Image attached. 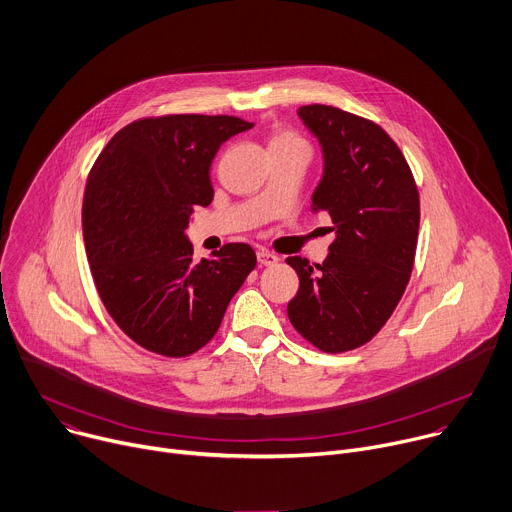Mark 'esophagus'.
I'll list each match as a JSON object with an SVG mask.
<instances>
[{
	"label": "esophagus",
	"mask_w": 512,
	"mask_h": 512,
	"mask_svg": "<svg viewBox=\"0 0 512 512\" xmlns=\"http://www.w3.org/2000/svg\"><path fill=\"white\" fill-rule=\"evenodd\" d=\"M257 261L261 263V265H275L277 261H280V257H277V255H273V253H269L267 249H259L257 251Z\"/></svg>",
	"instance_id": "obj_1"
}]
</instances>
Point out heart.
<instances>
[{"instance_id": "heart-1", "label": "heart", "mask_w": 512, "mask_h": 512, "mask_svg": "<svg viewBox=\"0 0 512 512\" xmlns=\"http://www.w3.org/2000/svg\"><path fill=\"white\" fill-rule=\"evenodd\" d=\"M284 149H308L304 138L290 128H273L269 134V151H284Z\"/></svg>"}]
</instances>
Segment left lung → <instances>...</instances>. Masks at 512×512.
Masks as SVG:
<instances>
[{"mask_svg":"<svg viewBox=\"0 0 512 512\" xmlns=\"http://www.w3.org/2000/svg\"><path fill=\"white\" fill-rule=\"evenodd\" d=\"M298 114L324 151L310 210L331 216L337 239L320 265L286 259L300 277L288 316L316 349L345 353L382 331L408 286L421 200L408 161L380 124L324 104Z\"/></svg>","mask_w":512,"mask_h":512,"instance_id":"obj_1","label":"left lung"}]
</instances>
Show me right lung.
<instances>
[{
	"label": "right lung",
	"instance_id": "add662e5",
	"mask_svg": "<svg viewBox=\"0 0 512 512\" xmlns=\"http://www.w3.org/2000/svg\"><path fill=\"white\" fill-rule=\"evenodd\" d=\"M251 126L235 116L141 118L89 171L81 224L91 277L120 331L151 353L177 359L208 345L257 265L245 243L196 263L183 235L194 206L214 198L208 171L220 145Z\"/></svg>",
	"mask_w": 512,
	"mask_h": 512
}]
</instances>
